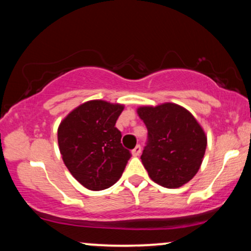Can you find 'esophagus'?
Segmentation results:
<instances>
[{
	"mask_svg": "<svg viewBox=\"0 0 251 251\" xmlns=\"http://www.w3.org/2000/svg\"><path fill=\"white\" fill-rule=\"evenodd\" d=\"M140 153H142V146L140 145H137L133 150H132V154H133L134 157H138Z\"/></svg>",
	"mask_w": 251,
	"mask_h": 251,
	"instance_id": "34e87169",
	"label": "esophagus"
}]
</instances>
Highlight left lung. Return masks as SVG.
Wrapping results in <instances>:
<instances>
[{
  "label": "left lung",
  "instance_id": "8db88e82",
  "mask_svg": "<svg viewBox=\"0 0 251 251\" xmlns=\"http://www.w3.org/2000/svg\"><path fill=\"white\" fill-rule=\"evenodd\" d=\"M138 114L148 128L142 154L144 168L154 183L179 188L200 170L206 149V137L200 124L176 103L140 107Z\"/></svg>",
  "mask_w": 251,
  "mask_h": 251
}]
</instances>
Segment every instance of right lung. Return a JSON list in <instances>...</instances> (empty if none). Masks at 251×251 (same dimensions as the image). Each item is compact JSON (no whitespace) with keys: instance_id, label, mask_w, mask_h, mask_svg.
<instances>
[{"instance_id":"obj_1","label":"right lung","mask_w":251,"mask_h":251,"mask_svg":"<svg viewBox=\"0 0 251 251\" xmlns=\"http://www.w3.org/2000/svg\"><path fill=\"white\" fill-rule=\"evenodd\" d=\"M122 105L93 100L71 112L57 129L60 152L67 169L85 188L105 190L122 177L131 152L116 127Z\"/></svg>"}]
</instances>
